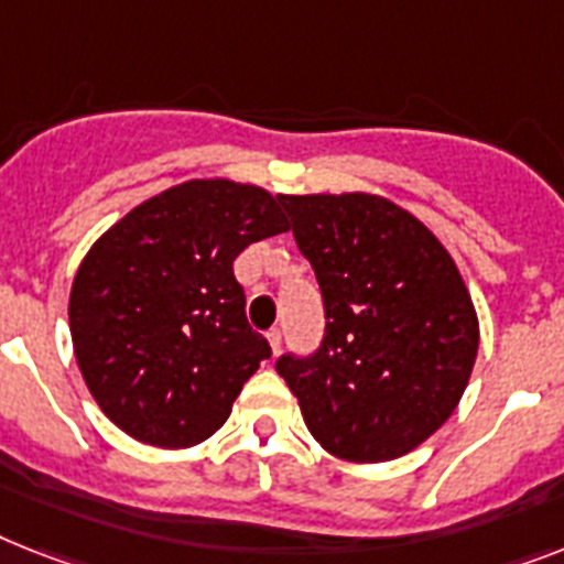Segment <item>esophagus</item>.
Returning <instances> with one entry per match:
<instances>
[{"label": "esophagus", "mask_w": 564, "mask_h": 564, "mask_svg": "<svg viewBox=\"0 0 564 564\" xmlns=\"http://www.w3.org/2000/svg\"><path fill=\"white\" fill-rule=\"evenodd\" d=\"M268 346H271L273 355H279V348H282V332H279V328H271V332H268Z\"/></svg>", "instance_id": "obj_1"}]
</instances>
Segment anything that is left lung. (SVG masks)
<instances>
[{
  "label": "left lung",
  "instance_id": "1",
  "mask_svg": "<svg viewBox=\"0 0 564 564\" xmlns=\"http://www.w3.org/2000/svg\"><path fill=\"white\" fill-rule=\"evenodd\" d=\"M325 300L323 348L282 357L308 432L337 458L380 464L435 435L464 398L478 314L421 218L375 193L282 195Z\"/></svg>",
  "mask_w": 564,
  "mask_h": 564
}]
</instances>
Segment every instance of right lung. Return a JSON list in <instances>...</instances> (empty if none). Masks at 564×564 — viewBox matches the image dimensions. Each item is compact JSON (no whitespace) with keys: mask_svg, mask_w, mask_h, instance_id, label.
<instances>
[{"mask_svg":"<svg viewBox=\"0 0 564 564\" xmlns=\"http://www.w3.org/2000/svg\"><path fill=\"white\" fill-rule=\"evenodd\" d=\"M288 230L282 195L189 178L118 218L68 296L74 357L118 430L161 449L202 444L271 357L245 316L232 259Z\"/></svg>","mask_w":564,"mask_h":564,"instance_id":"obj_1","label":"right lung"}]
</instances>
